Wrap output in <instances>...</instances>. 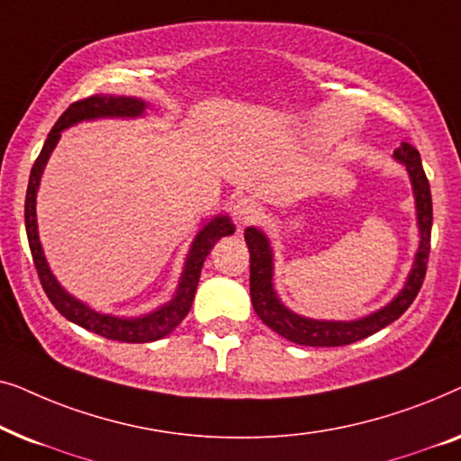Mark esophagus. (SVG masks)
Returning a JSON list of instances; mask_svg holds the SVG:
<instances>
[{
  "label": "esophagus",
  "instance_id": "esophagus-1",
  "mask_svg": "<svg viewBox=\"0 0 461 461\" xmlns=\"http://www.w3.org/2000/svg\"><path fill=\"white\" fill-rule=\"evenodd\" d=\"M232 212H235V220L239 222V226H248V224H254L260 220V205L256 203L254 199H239L235 207H232Z\"/></svg>",
  "mask_w": 461,
  "mask_h": 461
}]
</instances>
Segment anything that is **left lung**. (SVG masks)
Instances as JSON below:
<instances>
[{"label":"left lung","instance_id":"obj_1","mask_svg":"<svg viewBox=\"0 0 461 461\" xmlns=\"http://www.w3.org/2000/svg\"><path fill=\"white\" fill-rule=\"evenodd\" d=\"M394 159H399L411 176L415 207H418L420 249L402 292L388 306L369 314V317L346 323V321H314L287 311L273 289V254H270L268 239L264 237V232L251 229V226L245 230V241H248L249 249L251 304H254V311L262 323L289 339V342L300 346H319V348H333V346L358 342V339L374 336L375 331L384 330V327L399 319L418 295L426 276L428 256H430L432 194L418 149L411 147L409 142H401V147L394 150Z\"/></svg>","mask_w":461,"mask_h":461}]
</instances>
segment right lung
Listing matches in <instances>:
<instances>
[{"mask_svg": "<svg viewBox=\"0 0 461 461\" xmlns=\"http://www.w3.org/2000/svg\"><path fill=\"white\" fill-rule=\"evenodd\" d=\"M144 106L147 104L138 98L106 96V94L104 96L94 94V96L75 100V103L62 113L59 122L54 123V128L50 130L48 140L43 144L41 153L35 159L33 167H31L27 199H24V226H27L31 256H33L35 270H37V276H40L43 292H46L56 311H59L65 319L81 325L87 331L98 333V336H103L106 339H117V342H128V344L155 342V339L167 336L169 331L176 330V325L186 317L188 311H191L194 292H197V285H199L201 268H203L207 254H210L213 243H216L220 237L230 235V232L235 230V226L230 224V220L226 216H218L199 230V235L194 237L191 254L186 258L185 273H182L178 292H176L172 302H167V304L161 306L159 311L144 314L140 319H117V317H111V314H100L96 311H92V308L81 304L79 300L71 298V295L59 285V281L54 279V275L50 273L46 258H43L40 235H37L35 194H37V186H40L43 167H46L48 157L54 150L56 142H59L62 130L73 123L84 122V119L136 117V115H142Z\"/></svg>", "mask_w": 461, "mask_h": 461, "instance_id": "1", "label": "right lung"}]
</instances>
